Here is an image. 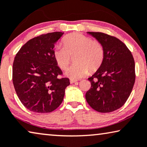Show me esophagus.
I'll return each instance as SVG.
<instances>
[{"label":"esophagus","instance_id":"obj_1","mask_svg":"<svg viewBox=\"0 0 147 147\" xmlns=\"http://www.w3.org/2000/svg\"><path fill=\"white\" fill-rule=\"evenodd\" d=\"M76 82H77V80H72V79L70 80V83H71V84H74V83H76Z\"/></svg>","mask_w":147,"mask_h":147}]
</instances>
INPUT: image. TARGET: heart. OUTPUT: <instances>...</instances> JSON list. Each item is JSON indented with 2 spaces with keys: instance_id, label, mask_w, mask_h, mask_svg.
<instances>
[{
  "instance_id": "obj_1",
  "label": "heart",
  "mask_w": 147,
  "mask_h": 147,
  "mask_svg": "<svg viewBox=\"0 0 147 147\" xmlns=\"http://www.w3.org/2000/svg\"><path fill=\"white\" fill-rule=\"evenodd\" d=\"M63 46H56L53 52L55 61L61 69H65L75 56L73 65L67 69L65 75L78 80L90 72L96 71L103 62L105 50L98 40L80 33L69 34L62 40Z\"/></svg>"
}]
</instances>
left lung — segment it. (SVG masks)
I'll return each instance as SVG.
<instances>
[{"mask_svg": "<svg viewBox=\"0 0 147 147\" xmlns=\"http://www.w3.org/2000/svg\"><path fill=\"white\" fill-rule=\"evenodd\" d=\"M101 42L105 58L101 67L88 78L91 88L86 94L91 108L100 113L114 111L125 103L135 82V60L119 39L102 32H88Z\"/></svg>", "mask_w": 147, "mask_h": 147, "instance_id": "obj_1", "label": "left lung"}]
</instances>
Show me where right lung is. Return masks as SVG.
Wrapping results in <instances>:
<instances>
[{"label": "right lung", "mask_w": 147, "mask_h": 147, "mask_svg": "<svg viewBox=\"0 0 147 147\" xmlns=\"http://www.w3.org/2000/svg\"><path fill=\"white\" fill-rule=\"evenodd\" d=\"M63 32H55L28 41L17 53L12 66V82L23 105L34 113H46L62 103L70 84L53 55L56 42Z\"/></svg>", "instance_id": "right-lung-1"}]
</instances>
